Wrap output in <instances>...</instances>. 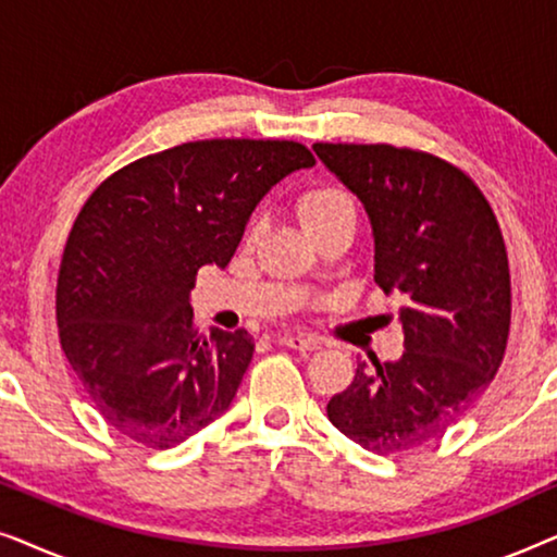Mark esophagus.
I'll list each match as a JSON object with an SVG mask.
<instances>
[{
  "instance_id": "34e87169",
  "label": "esophagus",
  "mask_w": 557,
  "mask_h": 557,
  "mask_svg": "<svg viewBox=\"0 0 557 557\" xmlns=\"http://www.w3.org/2000/svg\"><path fill=\"white\" fill-rule=\"evenodd\" d=\"M278 345L301 349V352H311V349H319V339L307 337V334H278Z\"/></svg>"
}]
</instances>
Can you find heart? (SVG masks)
<instances>
[{"instance_id":"obj_1","label":"heart","mask_w":557,"mask_h":557,"mask_svg":"<svg viewBox=\"0 0 557 557\" xmlns=\"http://www.w3.org/2000/svg\"><path fill=\"white\" fill-rule=\"evenodd\" d=\"M296 215H299V223L309 238H314V235L342 223V220H355V202L339 187L314 185L299 195Z\"/></svg>"}]
</instances>
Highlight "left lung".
<instances>
[{
  "instance_id": "8db88e82",
  "label": "left lung",
  "mask_w": 557,
  "mask_h": 557,
  "mask_svg": "<svg viewBox=\"0 0 557 557\" xmlns=\"http://www.w3.org/2000/svg\"><path fill=\"white\" fill-rule=\"evenodd\" d=\"M360 197L375 238V284L400 294L406 352L357 362L326 416L347 438L391 456L444 436L497 375L512 288L499 223L469 174L391 144H314Z\"/></svg>"
}]
</instances>
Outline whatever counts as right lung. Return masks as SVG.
I'll list each match as a JSON object with an SVG mask.
<instances>
[{
  "instance_id": "1",
  "label": "right lung",
  "mask_w": 557,
  "mask_h": 557,
  "mask_svg": "<svg viewBox=\"0 0 557 557\" xmlns=\"http://www.w3.org/2000/svg\"><path fill=\"white\" fill-rule=\"evenodd\" d=\"M314 166L299 141H187L126 164L75 218L58 273L63 352L103 421L180 446L231 408L253 357L246 330L200 334L189 292L225 269L269 189Z\"/></svg>"
}]
</instances>
